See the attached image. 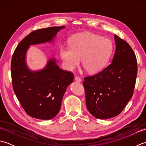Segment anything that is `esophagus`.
<instances>
[{
    "instance_id": "esophagus-1",
    "label": "esophagus",
    "mask_w": 146,
    "mask_h": 146,
    "mask_svg": "<svg viewBox=\"0 0 146 146\" xmlns=\"http://www.w3.org/2000/svg\"><path fill=\"white\" fill-rule=\"evenodd\" d=\"M75 80L76 82H82V79L80 78L79 76H76L75 77Z\"/></svg>"
}]
</instances>
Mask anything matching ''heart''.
I'll use <instances>...</instances> for the list:
<instances>
[{"instance_id": "1", "label": "heart", "mask_w": 146, "mask_h": 146, "mask_svg": "<svg viewBox=\"0 0 146 146\" xmlns=\"http://www.w3.org/2000/svg\"><path fill=\"white\" fill-rule=\"evenodd\" d=\"M113 44L109 39L92 33H80L71 37L69 45H61L60 54L64 67L72 71L81 61L90 73L102 70L112 54Z\"/></svg>"}]
</instances>
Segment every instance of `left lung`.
<instances>
[{
	"label": "left lung",
	"instance_id": "1",
	"mask_svg": "<svg viewBox=\"0 0 146 146\" xmlns=\"http://www.w3.org/2000/svg\"><path fill=\"white\" fill-rule=\"evenodd\" d=\"M116 49L111 63L83 82L86 105L93 116L107 119L120 114L131 100L137 74V59L125 40L114 35Z\"/></svg>",
	"mask_w": 146,
	"mask_h": 146
}]
</instances>
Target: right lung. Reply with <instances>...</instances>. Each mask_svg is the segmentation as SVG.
Masks as SVG:
<instances>
[{"instance_id":"1","label":"right lung","mask_w":146,"mask_h":146,"mask_svg":"<svg viewBox=\"0 0 146 146\" xmlns=\"http://www.w3.org/2000/svg\"><path fill=\"white\" fill-rule=\"evenodd\" d=\"M64 26L33 31L18 44L11 60L12 87L22 107L27 115L41 120L54 117L60 110L66 88L73 82L72 72L63 70L54 59L39 71H31L26 62L29 45L49 42Z\"/></svg>"}]
</instances>
